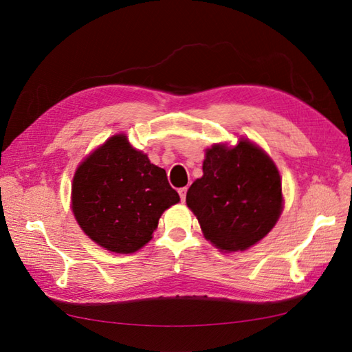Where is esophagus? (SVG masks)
Here are the masks:
<instances>
[{
    "label": "esophagus",
    "mask_w": 352,
    "mask_h": 352,
    "mask_svg": "<svg viewBox=\"0 0 352 352\" xmlns=\"http://www.w3.org/2000/svg\"><path fill=\"white\" fill-rule=\"evenodd\" d=\"M186 192H188V188H182V189H178V193H180V198H182V201H184V199H186Z\"/></svg>",
    "instance_id": "34e87169"
}]
</instances>
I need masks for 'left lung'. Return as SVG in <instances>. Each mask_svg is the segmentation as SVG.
Listing matches in <instances>:
<instances>
[{
    "instance_id": "obj_1",
    "label": "left lung",
    "mask_w": 352,
    "mask_h": 352,
    "mask_svg": "<svg viewBox=\"0 0 352 352\" xmlns=\"http://www.w3.org/2000/svg\"><path fill=\"white\" fill-rule=\"evenodd\" d=\"M207 241L221 251H245L261 241L283 210L281 178L275 163L248 139L233 148L206 151L203 177L186 195Z\"/></svg>"
}]
</instances>
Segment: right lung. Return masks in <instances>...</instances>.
Masks as SVG:
<instances>
[{
    "mask_svg": "<svg viewBox=\"0 0 352 352\" xmlns=\"http://www.w3.org/2000/svg\"><path fill=\"white\" fill-rule=\"evenodd\" d=\"M72 212L102 248L131 254L153 239L162 213L180 201L166 170L116 134L80 164L72 180Z\"/></svg>",
    "mask_w": 352,
    "mask_h": 352,
    "instance_id": "obj_1",
    "label": "right lung"
}]
</instances>
